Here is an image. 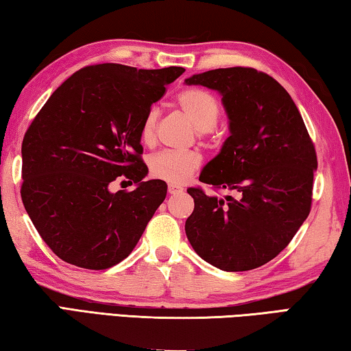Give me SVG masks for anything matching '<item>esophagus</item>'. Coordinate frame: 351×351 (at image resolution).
<instances>
[{"label": "esophagus", "instance_id": "34e87169", "mask_svg": "<svg viewBox=\"0 0 351 351\" xmlns=\"http://www.w3.org/2000/svg\"><path fill=\"white\" fill-rule=\"evenodd\" d=\"M182 187L181 186H176V184H169V193L170 195H178V193H182Z\"/></svg>", "mask_w": 351, "mask_h": 351}]
</instances>
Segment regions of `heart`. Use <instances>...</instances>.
I'll list each match as a JSON object with an SVG mask.
<instances>
[{"instance_id": "b5f03b06", "label": "heart", "mask_w": 351, "mask_h": 351, "mask_svg": "<svg viewBox=\"0 0 351 351\" xmlns=\"http://www.w3.org/2000/svg\"><path fill=\"white\" fill-rule=\"evenodd\" d=\"M178 104L184 111L195 128L201 133H207L215 128L219 119V104L209 93L195 90H184L178 94ZM158 110L150 108L147 111L144 121L141 123V141L144 144H152L154 141V128H156ZM201 156L197 152H181V150H162L153 154L148 162L150 173L158 180L181 184L187 181L195 171L199 169Z\"/></svg>"}]
</instances>
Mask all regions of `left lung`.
I'll list each match as a JSON object with an SVG mask.
<instances>
[{
  "instance_id": "8db88e82",
  "label": "left lung",
  "mask_w": 351,
  "mask_h": 351,
  "mask_svg": "<svg viewBox=\"0 0 351 351\" xmlns=\"http://www.w3.org/2000/svg\"><path fill=\"white\" fill-rule=\"evenodd\" d=\"M186 83L217 91L229 119V138L199 181L237 193L218 198L187 189L195 209L186 235L218 269H255L288 246L310 213L316 150L293 99L271 75L221 68Z\"/></svg>"
}]
</instances>
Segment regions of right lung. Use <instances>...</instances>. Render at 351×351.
<instances>
[{"label":"right lung","instance_id":"add662e5","mask_svg":"<svg viewBox=\"0 0 351 351\" xmlns=\"http://www.w3.org/2000/svg\"><path fill=\"white\" fill-rule=\"evenodd\" d=\"M184 68L136 69L104 63L63 82L34 119L21 145V198L57 257L85 269L127 258L167 195L144 181L141 123ZM127 177L133 193H111Z\"/></svg>","mask_w":351,"mask_h":351}]
</instances>
